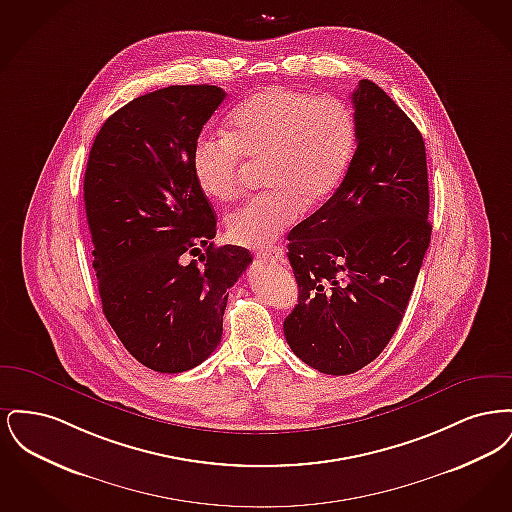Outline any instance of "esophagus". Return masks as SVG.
Instances as JSON below:
<instances>
[{
	"mask_svg": "<svg viewBox=\"0 0 512 512\" xmlns=\"http://www.w3.org/2000/svg\"><path fill=\"white\" fill-rule=\"evenodd\" d=\"M257 257L268 259V261H276V263H284V251L280 247H268L263 251H257Z\"/></svg>",
	"mask_w": 512,
	"mask_h": 512,
	"instance_id": "esophagus-1",
	"label": "esophagus"
}]
</instances>
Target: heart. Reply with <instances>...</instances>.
<instances>
[{"label": "heart", "mask_w": 512, "mask_h": 512, "mask_svg": "<svg viewBox=\"0 0 512 512\" xmlns=\"http://www.w3.org/2000/svg\"><path fill=\"white\" fill-rule=\"evenodd\" d=\"M357 146V117L347 101L286 86H268L230 115L226 138L203 136L192 149L201 194L226 203L240 194L242 159L263 161L270 190L226 219L230 242L263 247L290 228L305 207L326 201L340 186Z\"/></svg>", "instance_id": "b5f03b06"}]
</instances>
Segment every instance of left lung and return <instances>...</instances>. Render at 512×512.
I'll return each instance as SVG.
<instances>
[{"instance_id":"left-lung-1","label":"left lung","mask_w":512,"mask_h":512,"mask_svg":"<svg viewBox=\"0 0 512 512\" xmlns=\"http://www.w3.org/2000/svg\"><path fill=\"white\" fill-rule=\"evenodd\" d=\"M357 149L334 195L288 234L299 288L284 320L293 353L345 376L390 343L430 245L422 134L374 82L353 92Z\"/></svg>"}]
</instances>
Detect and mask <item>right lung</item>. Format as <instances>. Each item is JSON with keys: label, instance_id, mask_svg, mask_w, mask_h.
I'll list each match as a JSON object with an SVG mask.
<instances>
[{"label": "right lung", "instance_id": "right-lung-1", "mask_svg": "<svg viewBox=\"0 0 512 512\" xmlns=\"http://www.w3.org/2000/svg\"><path fill=\"white\" fill-rule=\"evenodd\" d=\"M224 98L199 84L132 99L103 122L84 174L103 315L138 363L163 374L217 349L228 290L251 263L240 245L211 244L215 211L192 172L194 144Z\"/></svg>", "mask_w": 512, "mask_h": 512}]
</instances>
